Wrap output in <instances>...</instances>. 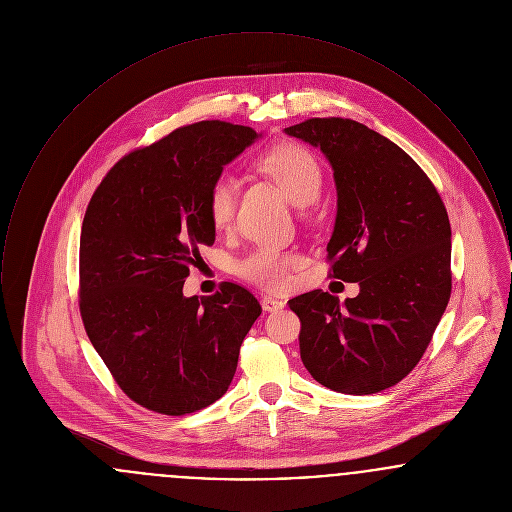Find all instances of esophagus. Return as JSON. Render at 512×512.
<instances>
[{"instance_id": "34e87169", "label": "esophagus", "mask_w": 512, "mask_h": 512, "mask_svg": "<svg viewBox=\"0 0 512 512\" xmlns=\"http://www.w3.org/2000/svg\"><path fill=\"white\" fill-rule=\"evenodd\" d=\"M261 305H263V309H265L267 313H272V311L282 309L286 303H284V301H278V299H274V297H270V295H265V297L261 299Z\"/></svg>"}]
</instances>
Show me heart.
Segmentation results:
<instances>
[{
  "instance_id": "b5f03b06",
  "label": "heart",
  "mask_w": 512,
  "mask_h": 512,
  "mask_svg": "<svg viewBox=\"0 0 512 512\" xmlns=\"http://www.w3.org/2000/svg\"><path fill=\"white\" fill-rule=\"evenodd\" d=\"M257 167L268 174L295 205H309L322 188V169L315 153L299 144H280L268 149L257 159ZM209 217L217 230H226L238 207V182L222 174L209 190ZM303 265L297 251H282L274 247H255L236 261V272L247 282L267 290H282L293 270Z\"/></svg>"
}]
</instances>
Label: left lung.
Masks as SVG:
<instances>
[{"instance_id": "obj_1", "label": "left lung", "mask_w": 512, "mask_h": 512, "mask_svg": "<svg viewBox=\"0 0 512 512\" xmlns=\"http://www.w3.org/2000/svg\"><path fill=\"white\" fill-rule=\"evenodd\" d=\"M286 134L320 147L332 165L330 276L361 288L345 303L322 290L288 301L301 320V361L330 390H388L418 365L451 297L445 205L411 155L361 122L309 119Z\"/></svg>"}]
</instances>
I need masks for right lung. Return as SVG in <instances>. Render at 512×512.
<instances>
[{
    "label": "right lung",
    "instance_id": "1",
    "mask_svg": "<svg viewBox=\"0 0 512 512\" xmlns=\"http://www.w3.org/2000/svg\"><path fill=\"white\" fill-rule=\"evenodd\" d=\"M261 134L201 121L124 155L92 195L80 234V315L115 382L155 413L182 416L220 399L261 305L222 282L184 297L199 249L215 244L209 190Z\"/></svg>",
    "mask_w": 512,
    "mask_h": 512
}]
</instances>
